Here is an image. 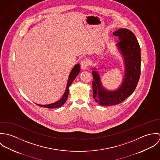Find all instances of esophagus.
I'll return each mask as SVG.
<instances>
[{"instance_id":"obj_1","label":"esophagus","mask_w":160,"mask_h":160,"mask_svg":"<svg viewBox=\"0 0 160 160\" xmlns=\"http://www.w3.org/2000/svg\"><path fill=\"white\" fill-rule=\"evenodd\" d=\"M88 62L86 60H83L81 61V68L82 69H85L88 68Z\"/></svg>"}]
</instances>
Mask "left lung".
Wrapping results in <instances>:
<instances>
[{
	"label": "left lung",
	"mask_w": 160,
	"mask_h": 160,
	"mask_svg": "<svg viewBox=\"0 0 160 160\" xmlns=\"http://www.w3.org/2000/svg\"><path fill=\"white\" fill-rule=\"evenodd\" d=\"M113 35L118 36L119 41L116 47L122 57L125 72L120 86L110 91L102 85L96 68H92L93 97L102 106L114 105L123 102L136 89L140 75V48L134 34L128 29L122 28L114 31Z\"/></svg>",
	"instance_id": "left-lung-1"
}]
</instances>
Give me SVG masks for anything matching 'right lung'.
<instances>
[{"label": "right lung", "instance_id": "1", "mask_svg": "<svg viewBox=\"0 0 160 160\" xmlns=\"http://www.w3.org/2000/svg\"><path fill=\"white\" fill-rule=\"evenodd\" d=\"M80 65L79 64H76L74 65V67L72 68L71 71L70 72V74L69 75L68 79V82H67V87H66V89L65 91L63 93V97L61 98V99H60L59 100L50 103V104H47V105H39V104H37L38 105L41 107H44V108H58L62 107L67 101L69 93V88L71 86V84H72V82H73V81L74 80L75 78L78 75L79 71H80Z\"/></svg>", "mask_w": 160, "mask_h": 160}]
</instances>
